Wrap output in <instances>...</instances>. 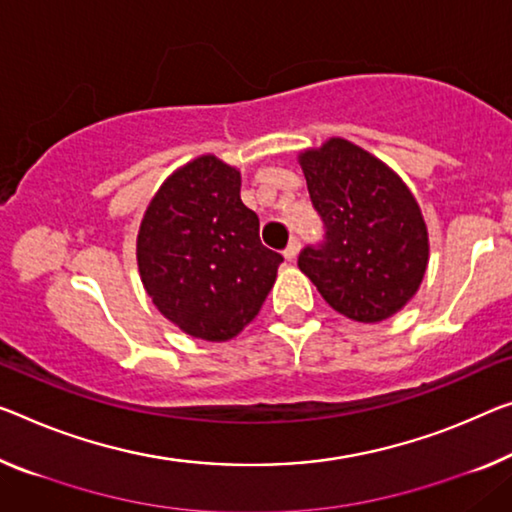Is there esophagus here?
Instances as JSON below:
<instances>
[{
	"instance_id": "34e87169",
	"label": "esophagus",
	"mask_w": 512,
	"mask_h": 512,
	"mask_svg": "<svg viewBox=\"0 0 512 512\" xmlns=\"http://www.w3.org/2000/svg\"><path fill=\"white\" fill-rule=\"evenodd\" d=\"M297 251H300V238H293L288 242V247L283 249V258H286V261H295Z\"/></svg>"
}]
</instances>
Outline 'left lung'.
Segmentation results:
<instances>
[{"label":"left lung","mask_w":512,"mask_h":512,"mask_svg":"<svg viewBox=\"0 0 512 512\" xmlns=\"http://www.w3.org/2000/svg\"><path fill=\"white\" fill-rule=\"evenodd\" d=\"M325 235L297 265L334 311L380 322L410 302L428 265V231L403 180L364 148L329 139L300 155Z\"/></svg>","instance_id":"8db88e82"}]
</instances>
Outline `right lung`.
Returning <instances> with one entry per match:
<instances>
[{
    "instance_id": "obj_1",
    "label": "right lung",
    "mask_w": 512,
    "mask_h": 512,
    "mask_svg": "<svg viewBox=\"0 0 512 512\" xmlns=\"http://www.w3.org/2000/svg\"><path fill=\"white\" fill-rule=\"evenodd\" d=\"M258 226L240 199V171L215 155L167 178L137 238L141 281L162 316L203 341L240 334L283 261L263 245Z\"/></svg>"
}]
</instances>
